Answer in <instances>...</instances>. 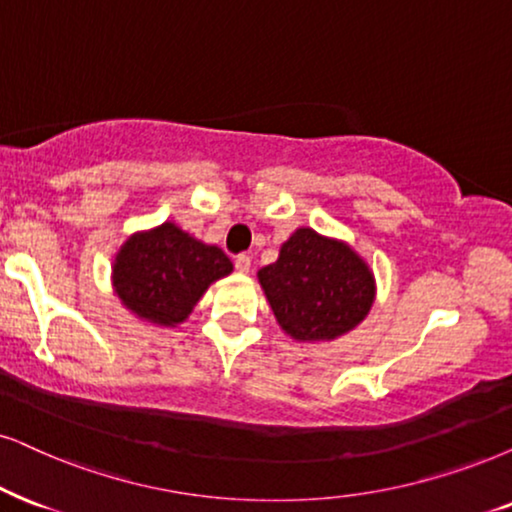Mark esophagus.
Instances as JSON below:
<instances>
[{
  "instance_id": "obj_1",
  "label": "esophagus",
  "mask_w": 512,
  "mask_h": 512,
  "mask_svg": "<svg viewBox=\"0 0 512 512\" xmlns=\"http://www.w3.org/2000/svg\"><path fill=\"white\" fill-rule=\"evenodd\" d=\"M250 264H252L250 255H245V252H241V255H236L234 267H236L238 271H241V274H248V271H250Z\"/></svg>"
}]
</instances>
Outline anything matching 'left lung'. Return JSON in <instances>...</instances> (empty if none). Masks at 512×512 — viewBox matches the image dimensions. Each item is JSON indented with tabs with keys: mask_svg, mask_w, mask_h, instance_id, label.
Masks as SVG:
<instances>
[{
	"mask_svg": "<svg viewBox=\"0 0 512 512\" xmlns=\"http://www.w3.org/2000/svg\"><path fill=\"white\" fill-rule=\"evenodd\" d=\"M260 283L276 321L295 340H333L364 321L373 304V274L349 245L297 229Z\"/></svg>",
	"mask_w": 512,
	"mask_h": 512,
	"instance_id": "8db88e82",
	"label": "left lung"
}]
</instances>
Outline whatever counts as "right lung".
<instances>
[{
    "label": "right lung",
    "mask_w": 512,
    "mask_h": 512,
    "mask_svg": "<svg viewBox=\"0 0 512 512\" xmlns=\"http://www.w3.org/2000/svg\"><path fill=\"white\" fill-rule=\"evenodd\" d=\"M231 274V262L217 245L163 224L137 234L115 257V290L141 319L172 326L191 314L212 281Z\"/></svg>",
    "instance_id": "1"
}]
</instances>
